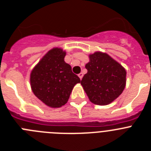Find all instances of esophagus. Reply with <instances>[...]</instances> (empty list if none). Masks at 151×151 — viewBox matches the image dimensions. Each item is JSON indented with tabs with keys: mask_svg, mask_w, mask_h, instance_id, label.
I'll use <instances>...</instances> for the list:
<instances>
[{
	"mask_svg": "<svg viewBox=\"0 0 151 151\" xmlns=\"http://www.w3.org/2000/svg\"><path fill=\"white\" fill-rule=\"evenodd\" d=\"M78 77H79V78H80V79H82V77H83V74H82V73H79V74H78Z\"/></svg>",
	"mask_w": 151,
	"mask_h": 151,
	"instance_id": "34e87169",
	"label": "esophagus"
}]
</instances>
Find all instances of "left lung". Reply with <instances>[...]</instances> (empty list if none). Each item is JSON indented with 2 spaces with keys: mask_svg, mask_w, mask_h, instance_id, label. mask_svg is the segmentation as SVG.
I'll list each match as a JSON object with an SVG mask.
<instances>
[{
  "mask_svg": "<svg viewBox=\"0 0 151 151\" xmlns=\"http://www.w3.org/2000/svg\"><path fill=\"white\" fill-rule=\"evenodd\" d=\"M85 68L88 73L81 85L91 103L110 104L123 91L126 84L125 68L110 55L101 51L89 55Z\"/></svg>",
  "mask_w": 151,
  "mask_h": 151,
  "instance_id": "8db88e82",
  "label": "left lung"
}]
</instances>
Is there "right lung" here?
<instances>
[{
	"label": "right lung",
	"instance_id": "add662e5",
	"mask_svg": "<svg viewBox=\"0 0 151 151\" xmlns=\"http://www.w3.org/2000/svg\"><path fill=\"white\" fill-rule=\"evenodd\" d=\"M66 51L54 47L31 72L30 85L35 95L47 106L59 108L67 103L73 88L81 82L64 61Z\"/></svg>",
	"mask_w": 151,
	"mask_h": 151
}]
</instances>
